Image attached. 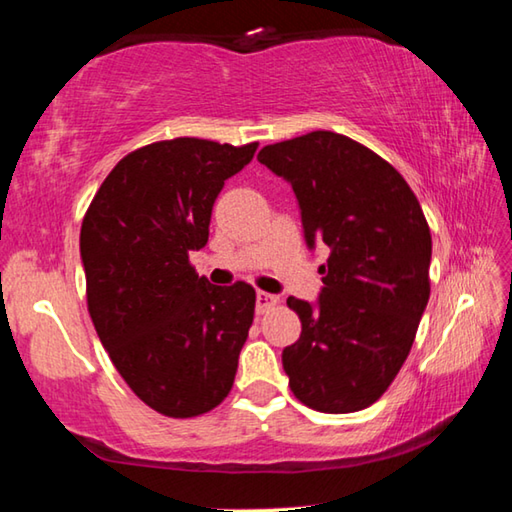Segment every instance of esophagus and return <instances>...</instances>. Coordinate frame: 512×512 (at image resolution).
<instances>
[{
	"instance_id": "1",
	"label": "esophagus",
	"mask_w": 512,
	"mask_h": 512,
	"mask_svg": "<svg viewBox=\"0 0 512 512\" xmlns=\"http://www.w3.org/2000/svg\"><path fill=\"white\" fill-rule=\"evenodd\" d=\"M280 298L273 296V293H266V291H257V314H266L268 309H273Z\"/></svg>"
}]
</instances>
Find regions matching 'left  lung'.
<instances>
[{
  "label": "left lung",
  "mask_w": 512,
  "mask_h": 512,
  "mask_svg": "<svg viewBox=\"0 0 512 512\" xmlns=\"http://www.w3.org/2000/svg\"><path fill=\"white\" fill-rule=\"evenodd\" d=\"M257 160L293 187L307 246L329 248L316 305L287 300L302 323L282 352L291 391L320 413L366 409L409 357L429 302L422 207L400 171L332 131L268 144Z\"/></svg>",
  "instance_id": "obj_1"
}]
</instances>
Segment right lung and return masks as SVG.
<instances>
[{
  "mask_svg": "<svg viewBox=\"0 0 512 512\" xmlns=\"http://www.w3.org/2000/svg\"><path fill=\"white\" fill-rule=\"evenodd\" d=\"M255 151L257 142L198 137L142 146L117 162L83 216L94 329L131 391L169 418L212 411L235 384L255 289L214 287L189 250L207 244L216 196Z\"/></svg>",
  "mask_w": 512,
  "mask_h": 512,
  "instance_id": "add662e5",
  "label": "right lung"
}]
</instances>
